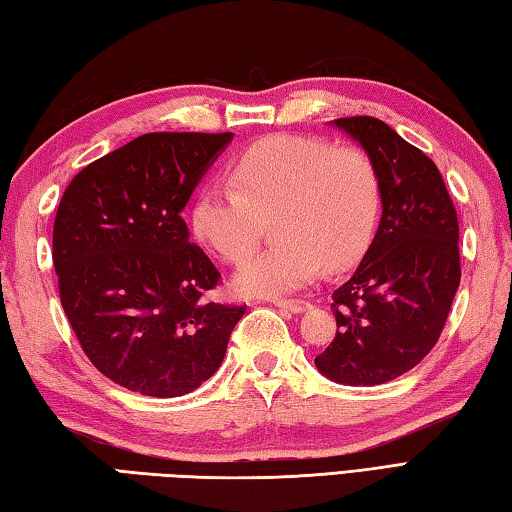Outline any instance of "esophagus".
I'll list each match as a JSON object with an SVG mask.
<instances>
[{"label":"esophagus","mask_w":512,"mask_h":512,"mask_svg":"<svg viewBox=\"0 0 512 512\" xmlns=\"http://www.w3.org/2000/svg\"><path fill=\"white\" fill-rule=\"evenodd\" d=\"M274 305L291 311V314H302V311L309 309V302L305 300H274Z\"/></svg>","instance_id":"34e87169"}]
</instances>
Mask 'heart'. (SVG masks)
<instances>
[{
  "label": "heart",
  "mask_w": 512,
  "mask_h": 512,
  "mask_svg": "<svg viewBox=\"0 0 512 512\" xmlns=\"http://www.w3.org/2000/svg\"><path fill=\"white\" fill-rule=\"evenodd\" d=\"M229 176L234 190L205 185L196 194L190 225L196 241L238 263L258 245L263 221L271 218L276 243L238 267V294H291L307 287L322 267H349L371 243L382 183L362 150L276 134L238 156Z\"/></svg>",
  "instance_id": "b5f03b06"
}]
</instances>
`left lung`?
<instances>
[{"label":"left lung","instance_id":"8db88e82","mask_svg":"<svg viewBox=\"0 0 512 512\" xmlns=\"http://www.w3.org/2000/svg\"><path fill=\"white\" fill-rule=\"evenodd\" d=\"M375 163L378 232L347 283L333 291L336 338L316 358L325 378L375 387L429 353L460 287V225L437 165L384 121H331Z\"/></svg>","mask_w":512,"mask_h":512}]
</instances>
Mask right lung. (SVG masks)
Returning a JSON list of instances; mask_svg holds the SVG:
<instances>
[{"mask_svg":"<svg viewBox=\"0 0 512 512\" xmlns=\"http://www.w3.org/2000/svg\"><path fill=\"white\" fill-rule=\"evenodd\" d=\"M234 134L152 132L83 168L52 229L61 307L112 382L179 398L221 367L245 307L205 300L218 269L181 218Z\"/></svg>","mask_w":512,"mask_h":512,"instance_id":"1","label":"right lung"}]
</instances>
